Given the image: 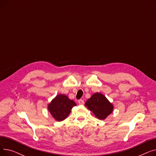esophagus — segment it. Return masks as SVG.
<instances>
[{"mask_svg": "<svg viewBox=\"0 0 156 156\" xmlns=\"http://www.w3.org/2000/svg\"><path fill=\"white\" fill-rule=\"evenodd\" d=\"M78 104H80V105H83L84 104V101L83 100H82V99H80V100H78Z\"/></svg>", "mask_w": 156, "mask_h": 156, "instance_id": "obj_1", "label": "esophagus"}]
</instances>
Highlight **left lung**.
Segmentation results:
<instances>
[{"mask_svg": "<svg viewBox=\"0 0 156 156\" xmlns=\"http://www.w3.org/2000/svg\"><path fill=\"white\" fill-rule=\"evenodd\" d=\"M85 105L96 118L104 120L113 111L114 106L103 94L95 93L87 100Z\"/></svg>", "mask_w": 156, "mask_h": 156, "instance_id": "left-lung-1", "label": "left lung"}]
</instances>
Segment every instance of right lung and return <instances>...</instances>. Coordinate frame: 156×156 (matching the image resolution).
I'll return each mask as SVG.
<instances>
[{"mask_svg":"<svg viewBox=\"0 0 156 156\" xmlns=\"http://www.w3.org/2000/svg\"><path fill=\"white\" fill-rule=\"evenodd\" d=\"M76 104L68 97L63 94L57 95L48 105V110L52 116L57 121H61L66 118L71 111V109Z\"/></svg>","mask_w":156,"mask_h":156,"instance_id":"obj_1","label":"right lung"}]
</instances>
